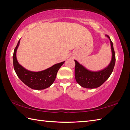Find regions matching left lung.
Returning <instances> with one entry per match:
<instances>
[{
	"instance_id": "8db88e82",
	"label": "left lung",
	"mask_w": 130,
	"mask_h": 130,
	"mask_svg": "<svg viewBox=\"0 0 130 130\" xmlns=\"http://www.w3.org/2000/svg\"><path fill=\"white\" fill-rule=\"evenodd\" d=\"M107 37L110 40L112 53V60L107 68L101 71L91 72L85 69L77 61L74 60L76 63L75 70H74L76 80L77 83L82 87L91 89L99 87L109 78L113 71L116 61L115 53L114 51L112 42L111 41L108 35H107Z\"/></svg>"
}]
</instances>
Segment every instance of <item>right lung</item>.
Wrapping results in <instances>:
<instances>
[{
	"instance_id": "right-lung-1",
	"label": "right lung",
	"mask_w": 130,
	"mask_h": 130,
	"mask_svg": "<svg viewBox=\"0 0 130 130\" xmlns=\"http://www.w3.org/2000/svg\"><path fill=\"white\" fill-rule=\"evenodd\" d=\"M19 42L20 40L18 42L13 54V65L18 77L24 84L31 89L40 90L49 87L54 83L57 72L64 62L57 63L43 71L38 72L28 71L19 65L17 60L16 52Z\"/></svg>"
}]
</instances>
